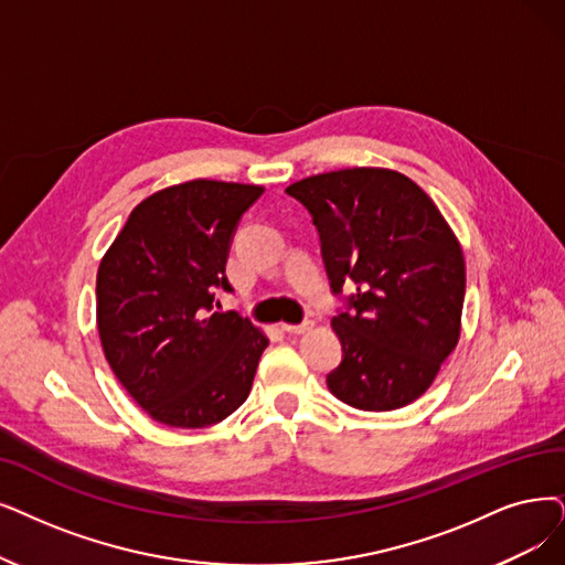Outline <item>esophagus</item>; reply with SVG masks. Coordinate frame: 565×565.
I'll return each mask as SVG.
<instances>
[{
	"label": "esophagus",
	"mask_w": 565,
	"mask_h": 565,
	"mask_svg": "<svg viewBox=\"0 0 565 565\" xmlns=\"http://www.w3.org/2000/svg\"><path fill=\"white\" fill-rule=\"evenodd\" d=\"M312 320H306V322H301V324H282V331H287V333H306V331H310L312 329Z\"/></svg>",
	"instance_id": "esophagus-1"
}]
</instances>
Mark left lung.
<instances>
[{
	"label": "left lung",
	"mask_w": 565,
	"mask_h": 565,
	"mask_svg": "<svg viewBox=\"0 0 565 565\" xmlns=\"http://www.w3.org/2000/svg\"><path fill=\"white\" fill-rule=\"evenodd\" d=\"M308 209L333 295L343 361L331 394L356 411L385 413L419 398L461 333L466 264L457 236L408 175L354 167L285 190Z\"/></svg>",
	"instance_id": "obj_1"
}]
</instances>
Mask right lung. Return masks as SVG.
<instances>
[{
    "label": "right lung",
    "instance_id": "add662e5",
    "mask_svg": "<svg viewBox=\"0 0 565 565\" xmlns=\"http://www.w3.org/2000/svg\"><path fill=\"white\" fill-rule=\"evenodd\" d=\"M264 188L190 180L131 211L97 270V327L120 385L154 419L204 428L253 390L268 338L215 312L238 220Z\"/></svg>",
    "mask_w": 565,
    "mask_h": 565
}]
</instances>
